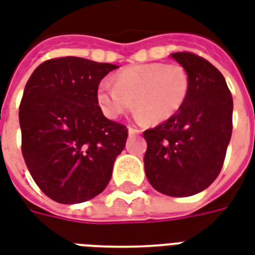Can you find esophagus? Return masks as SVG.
Here are the masks:
<instances>
[{
  "label": "esophagus",
  "mask_w": 255,
  "mask_h": 255,
  "mask_svg": "<svg viewBox=\"0 0 255 255\" xmlns=\"http://www.w3.org/2000/svg\"><path fill=\"white\" fill-rule=\"evenodd\" d=\"M141 130L137 129V128H129V134L134 135V134H140Z\"/></svg>",
  "instance_id": "1"
}]
</instances>
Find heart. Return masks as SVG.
<instances>
[{"mask_svg": "<svg viewBox=\"0 0 255 255\" xmlns=\"http://www.w3.org/2000/svg\"><path fill=\"white\" fill-rule=\"evenodd\" d=\"M190 87V76L182 65H133L115 74L114 84L100 83L98 102L103 113L113 120L134 105L140 118L149 124H161L181 111L189 98Z\"/></svg>", "mask_w": 255, "mask_h": 255, "instance_id": "b5f03b06", "label": "heart"}]
</instances>
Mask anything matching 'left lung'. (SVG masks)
I'll use <instances>...</instances> for the list:
<instances>
[{
	"label": "left lung",
	"instance_id": "8db88e82",
	"mask_svg": "<svg viewBox=\"0 0 255 255\" xmlns=\"http://www.w3.org/2000/svg\"><path fill=\"white\" fill-rule=\"evenodd\" d=\"M190 76L181 111L144 131V166L156 190L189 197L205 190L222 171L232 134V96L223 74L193 53L171 54Z\"/></svg>",
	"mask_w": 255,
	"mask_h": 255
}]
</instances>
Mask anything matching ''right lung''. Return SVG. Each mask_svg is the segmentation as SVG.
I'll list each match as a JSON object with an SVG mask.
<instances>
[{"instance_id": "1", "label": "right lung", "mask_w": 255, "mask_h": 255, "mask_svg": "<svg viewBox=\"0 0 255 255\" xmlns=\"http://www.w3.org/2000/svg\"><path fill=\"white\" fill-rule=\"evenodd\" d=\"M118 66L79 57L44 61L20 103L21 152L29 174L59 204H80L109 185L128 138L125 125L106 118L98 102L102 79Z\"/></svg>"}]
</instances>
